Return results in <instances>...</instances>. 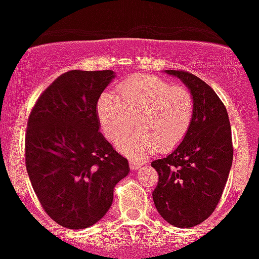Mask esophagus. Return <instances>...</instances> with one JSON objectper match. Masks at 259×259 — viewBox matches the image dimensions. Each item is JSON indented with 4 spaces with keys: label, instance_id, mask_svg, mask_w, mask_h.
Here are the masks:
<instances>
[{
    "label": "esophagus",
    "instance_id": "obj_1",
    "mask_svg": "<svg viewBox=\"0 0 259 259\" xmlns=\"http://www.w3.org/2000/svg\"><path fill=\"white\" fill-rule=\"evenodd\" d=\"M142 166L141 162H136V161H130V169L132 170H138Z\"/></svg>",
    "mask_w": 259,
    "mask_h": 259
}]
</instances>
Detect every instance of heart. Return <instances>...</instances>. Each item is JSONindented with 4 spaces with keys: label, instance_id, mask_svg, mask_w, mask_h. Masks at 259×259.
<instances>
[{
    "label": "heart",
    "instance_id": "b5f03b06",
    "mask_svg": "<svg viewBox=\"0 0 259 259\" xmlns=\"http://www.w3.org/2000/svg\"><path fill=\"white\" fill-rule=\"evenodd\" d=\"M117 94L103 93L97 115L105 137L118 144L128 133L133 118L139 130L118 149L132 160H144L161 150L176 148L193 119V99L188 90L152 75H137L118 86Z\"/></svg>",
    "mask_w": 259,
    "mask_h": 259
}]
</instances>
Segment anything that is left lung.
<instances>
[{"instance_id": "8db88e82", "label": "left lung", "mask_w": 259, "mask_h": 259, "mask_svg": "<svg viewBox=\"0 0 259 259\" xmlns=\"http://www.w3.org/2000/svg\"><path fill=\"white\" fill-rule=\"evenodd\" d=\"M188 87L193 119L184 140L166 157L152 162L158 173L153 201L175 227L200 225L217 208L233 165L229 114L217 93L185 71L166 70Z\"/></svg>"}]
</instances>
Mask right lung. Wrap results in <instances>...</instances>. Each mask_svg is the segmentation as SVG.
I'll use <instances>...</instances> for the list:
<instances>
[{
  "instance_id": "add662e5",
  "label": "right lung",
  "mask_w": 259,
  "mask_h": 259,
  "mask_svg": "<svg viewBox=\"0 0 259 259\" xmlns=\"http://www.w3.org/2000/svg\"><path fill=\"white\" fill-rule=\"evenodd\" d=\"M114 78L110 70L68 71L41 94L28 119V176L44 211L67 229L101 221L130 170L99 132L97 102Z\"/></svg>"
}]
</instances>
